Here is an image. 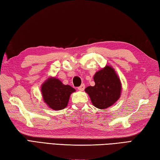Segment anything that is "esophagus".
<instances>
[{"mask_svg": "<svg viewBox=\"0 0 160 160\" xmlns=\"http://www.w3.org/2000/svg\"><path fill=\"white\" fill-rule=\"evenodd\" d=\"M78 90H79V91H83L85 89V85L83 83V84L81 85V86H79V87H78Z\"/></svg>", "mask_w": 160, "mask_h": 160, "instance_id": "1", "label": "esophagus"}]
</instances>
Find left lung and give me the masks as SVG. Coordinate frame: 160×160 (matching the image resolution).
Returning <instances> with one entry per match:
<instances>
[{
	"label": "left lung",
	"instance_id": "left-lung-1",
	"mask_svg": "<svg viewBox=\"0 0 160 160\" xmlns=\"http://www.w3.org/2000/svg\"><path fill=\"white\" fill-rule=\"evenodd\" d=\"M94 86H88L85 91L95 107L104 110L113 105L122 93V83L115 70L110 65L99 70L93 76Z\"/></svg>",
	"mask_w": 160,
	"mask_h": 160
}]
</instances>
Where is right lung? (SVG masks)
<instances>
[{
	"label": "right lung",
	"instance_id": "obj_1",
	"mask_svg": "<svg viewBox=\"0 0 160 160\" xmlns=\"http://www.w3.org/2000/svg\"><path fill=\"white\" fill-rule=\"evenodd\" d=\"M41 91L43 101L50 108L60 110L67 107L70 96L76 90L56 77H50L42 83Z\"/></svg>",
	"mask_w": 160,
	"mask_h": 160
}]
</instances>
